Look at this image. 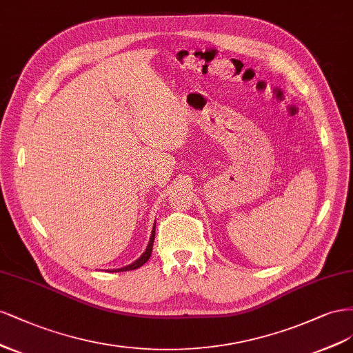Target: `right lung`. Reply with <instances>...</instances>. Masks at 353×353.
<instances>
[{
    "instance_id": "add662e5",
    "label": "right lung",
    "mask_w": 353,
    "mask_h": 353,
    "mask_svg": "<svg viewBox=\"0 0 353 353\" xmlns=\"http://www.w3.org/2000/svg\"><path fill=\"white\" fill-rule=\"evenodd\" d=\"M154 239H155V224H154V227H152V233H151V237H150V243H148V246H146V249H145V252L141 255V258H138L134 261V263H132V264H129V265H126V267H123V268H116V270H112L111 272H119V271H129V270H136V268H139V267H142L148 259L151 258V254H152V246H154Z\"/></svg>"
}]
</instances>
